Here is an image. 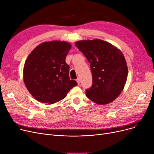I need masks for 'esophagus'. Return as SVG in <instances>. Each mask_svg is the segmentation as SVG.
Returning <instances> with one entry per match:
<instances>
[{
  "instance_id": "esophagus-1",
  "label": "esophagus",
  "mask_w": 154,
  "mask_h": 154,
  "mask_svg": "<svg viewBox=\"0 0 154 154\" xmlns=\"http://www.w3.org/2000/svg\"><path fill=\"white\" fill-rule=\"evenodd\" d=\"M76 82H77V83H78V85H80V83H81V80H80V79H79V78H78V79H76Z\"/></svg>"
}]
</instances>
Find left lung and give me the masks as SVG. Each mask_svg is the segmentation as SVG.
<instances>
[{
  "instance_id": "obj_1",
  "label": "left lung",
  "mask_w": 154,
  "mask_h": 154,
  "mask_svg": "<svg viewBox=\"0 0 154 154\" xmlns=\"http://www.w3.org/2000/svg\"><path fill=\"white\" fill-rule=\"evenodd\" d=\"M75 45L90 63L93 83L86 90L91 101L105 105L121 94L128 77L123 54L110 43L100 39L78 41Z\"/></svg>"
}]
</instances>
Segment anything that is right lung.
Segmentation results:
<instances>
[{
    "label": "right lung",
    "instance_id": "obj_1",
    "mask_svg": "<svg viewBox=\"0 0 154 154\" xmlns=\"http://www.w3.org/2000/svg\"><path fill=\"white\" fill-rule=\"evenodd\" d=\"M71 48L67 42H45L29 54L24 65L23 80L36 100L54 103L64 98L78 85L70 79L69 66L66 63Z\"/></svg>",
    "mask_w": 154,
    "mask_h": 154
}]
</instances>
